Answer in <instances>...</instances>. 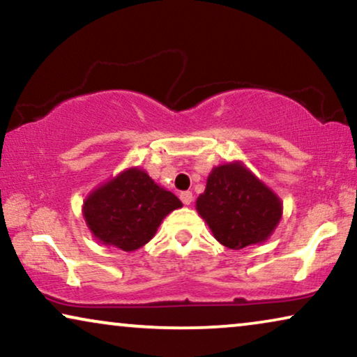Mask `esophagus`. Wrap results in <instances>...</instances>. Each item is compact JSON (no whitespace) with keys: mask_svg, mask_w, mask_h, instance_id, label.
Here are the masks:
<instances>
[{"mask_svg":"<svg viewBox=\"0 0 357 357\" xmlns=\"http://www.w3.org/2000/svg\"><path fill=\"white\" fill-rule=\"evenodd\" d=\"M179 199L183 200L184 205H190V202H192V192L190 190H184V192L179 194Z\"/></svg>","mask_w":357,"mask_h":357,"instance_id":"obj_1","label":"esophagus"}]
</instances>
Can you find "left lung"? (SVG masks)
I'll list each match as a JSON object with an SVG mask.
<instances>
[{"mask_svg": "<svg viewBox=\"0 0 357 357\" xmlns=\"http://www.w3.org/2000/svg\"><path fill=\"white\" fill-rule=\"evenodd\" d=\"M195 208L228 249L262 244L273 234L283 215V202L243 162L215 167Z\"/></svg>", "mask_w": 357, "mask_h": 357, "instance_id": "obj_1", "label": "left lung"}]
</instances>
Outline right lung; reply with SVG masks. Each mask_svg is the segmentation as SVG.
<instances>
[{"instance_id": "1", "label": "right lung", "mask_w": 357, "mask_h": 357, "mask_svg": "<svg viewBox=\"0 0 357 357\" xmlns=\"http://www.w3.org/2000/svg\"><path fill=\"white\" fill-rule=\"evenodd\" d=\"M181 200L137 167L95 188L84 200L85 223L98 243L132 252L153 238Z\"/></svg>"}]
</instances>
